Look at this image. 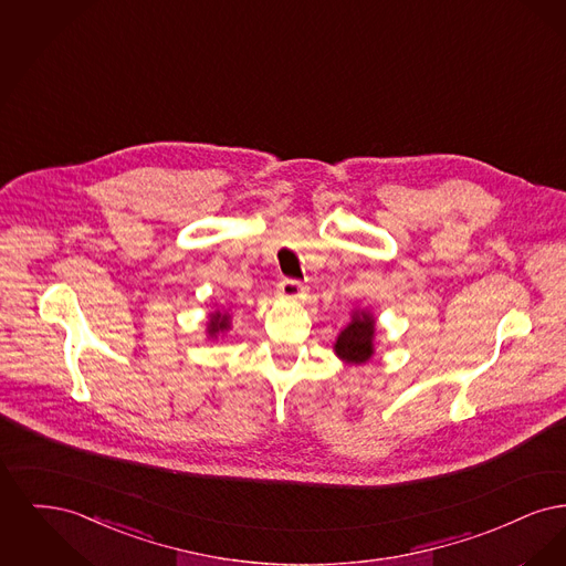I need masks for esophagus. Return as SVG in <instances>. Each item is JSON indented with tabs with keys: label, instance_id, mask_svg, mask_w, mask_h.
Segmentation results:
<instances>
[{
	"label": "esophagus",
	"instance_id": "1",
	"mask_svg": "<svg viewBox=\"0 0 566 566\" xmlns=\"http://www.w3.org/2000/svg\"><path fill=\"white\" fill-rule=\"evenodd\" d=\"M277 295L282 296V298H291V301L301 298L303 296V284L296 282V280H282L277 284Z\"/></svg>",
	"mask_w": 566,
	"mask_h": 566
}]
</instances>
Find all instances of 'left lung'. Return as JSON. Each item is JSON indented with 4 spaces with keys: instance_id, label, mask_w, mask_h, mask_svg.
<instances>
[{
    "instance_id": "obj_1",
    "label": "left lung",
    "mask_w": 566,
    "mask_h": 566,
    "mask_svg": "<svg viewBox=\"0 0 566 566\" xmlns=\"http://www.w3.org/2000/svg\"><path fill=\"white\" fill-rule=\"evenodd\" d=\"M376 318L369 312H354L352 323L337 335L335 354L354 365H363L374 356Z\"/></svg>"
}]
</instances>
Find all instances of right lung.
<instances>
[{
	"instance_id": "1",
	"label": "right lung",
	"mask_w": 566,
	"mask_h": 566,
	"mask_svg": "<svg viewBox=\"0 0 566 566\" xmlns=\"http://www.w3.org/2000/svg\"><path fill=\"white\" fill-rule=\"evenodd\" d=\"M231 326V316L227 312H214L210 314V323H208V335L216 337L218 333L227 331Z\"/></svg>"
}]
</instances>
